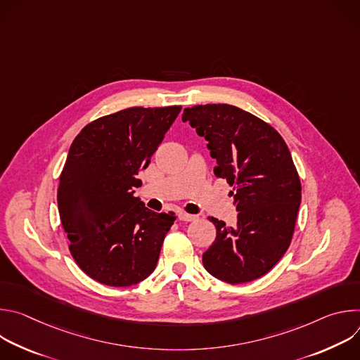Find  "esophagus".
Returning <instances> with one entry per match:
<instances>
[{"label":"esophagus","instance_id":"esophagus-1","mask_svg":"<svg viewBox=\"0 0 360 360\" xmlns=\"http://www.w3.org/2000/svg\"><path fill=\"white\" fill-rule=\"evenodd\" d=\"M196 215H191V214H185V212H181L179 214V219L181 221H185V222H192V221H196Z\"/></svg>","mask_w":360,"mask_h":360}]
</instances>
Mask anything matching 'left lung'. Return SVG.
Listing matches in <instances>:
<instances>
[{
	"label": "left lung",
	"instance_id": "8db88e82",
	"mask_svg": "<svg viewBox=\"0 0 360 360\" xmlns=\"http://www.w3.org/2000/svg\"><path fill=\"white\" fill-rule=\"evenodd\" d=\"M182 121L208 141L238 211L235 226L211 218L217 238L202 255L205 269L232 285L264 276L288 250L300 205L288 145L269 124L228 104L185 108Z\"/></svg>",
	"mask_w": 360,
	"mask_h": 360
}]
</instances>
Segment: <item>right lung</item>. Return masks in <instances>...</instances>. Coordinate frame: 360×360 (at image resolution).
<instances>
[{
  "instance_id": "right-lung-1",
  "label": "right lung",
  "mask_w": 360,
  "mask_h": 360,
  "mask_svg": "<svg viewBox=\"0 0 360 360\" xmlns=\"http://www.w3.org/2000/svg\"><path fill=\"white\" fill-rule=\"evenodd\" d=\"M181 107L128 108L88 124L60 176L58 211L77 265L92 279L124 288L157 266L174 212H153L134 196L138 178Z\"/></svg>"
}]
</instances>
